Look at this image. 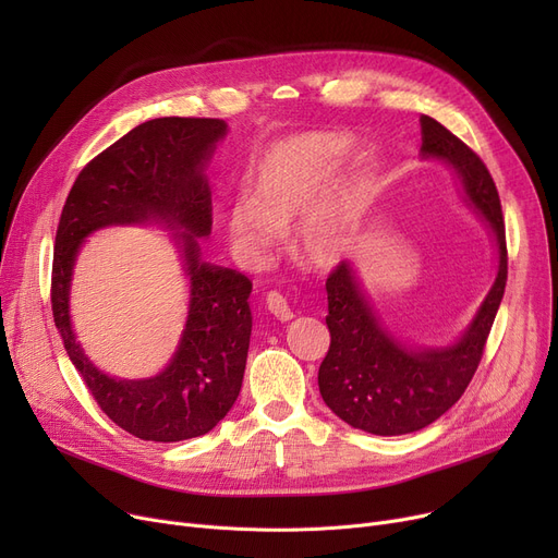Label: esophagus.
I'll use <instances>...</instances> for the list:
<instances>
[{
    "label": "esophagus",
    "mask_w": 558,
    "mask_h": 558,
    "mask_svg": "<svg viewBox=\"0 0 558 558\" xmlns=\"http://www.w3.org/2000/svg\"><path fill=\"white\" fill-rule=\"evenodd\" d=\"M267 307H269V312L278 320H291V318H294V312H291L287 299L282 294H278V291H271V294L267 296Z\"/></svg>",
    "instance_id": "1"
}]
</instances>
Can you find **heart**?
<instances>
[{
  "label": "heart",
  "instance_id": "heart-1",
  "mask_svg": "<svg viewBox=\"0 0 558 558\" xmlns=\"http://www.w3.org/2000/svg\"><path fill=\"white\" fill-rule=\"evenodd\" d=\"M353 142L339 133H303L271 144L251 173L253 192H238L223 215L234 255L259 267L296 228L299 255L320 269L337 267L355 251L377 198L364 171L345 169Z\"/></svg>",
  "mask_w": 558,
  "mask_h": 558
}]
</instances>
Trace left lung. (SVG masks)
Here are the masks:
<instances>
[{
  "instance_id": "left-lung-1",
  "label": "left lung",
  "mask_w": 558,
  "mask_h": 558,
  "mask_svg": "<svg viewBox=\"0 0 558 558\" xmlns=\"http://www.w3.org/2000/svg\"><path fill=\"white\" fill-rule=\"evenodd\" d=\"M421 158L450 167L461 198L488 228L497 271L471 324L450 343L412 345L389 330L375 310L355 262L330 274V350L318 368V391L343 423L377 436L418 432L441 418L463 396L507 287V238L502 205L486 165L446 126L421 117Z\"/></svg>"
}]
</instances>
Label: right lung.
Here are the masks:
<instances>
[{"instance_id": "add662e5", "label": "right lung", "mask_w": 558, "mask_h": 558, "mask_svg": "<svg viewBox=\"0 0 558 558\" xmlns=\"http://www.w3.org/2000/svg\"><path fill=\"white\" fill-rule=\"evenodd\" d=\"M228 135L223 120L158 117L117 140L74 181L56 230L51 310L70 362L101 412L142 441L173 444L208 434L242 389L253 330V284L201 259L213 228L205 169ZM110 225H160L182 257L191 287L186 326L168 366L124 380L97 369L71 328L73 267L84 240Z\"/></svg>"}]
</instances>
